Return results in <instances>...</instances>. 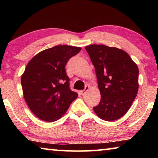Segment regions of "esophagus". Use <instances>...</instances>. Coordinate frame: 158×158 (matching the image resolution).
I'll list each match as a JSON object with an SVG mask.
<instances>
[{"label": "esophagus", "instance_id": "obj_1", "mask_svg": "<svg viewBox=\"0 0 158 158\" xmlns=\"http://www.w3.org/2000/svg\"><path fill=\"white\" fill-rule=\"evenodd\" d=\"M89 89H90V87L89 86V85H86V86L85 87V89H84V90H82L81 91V94L82 95H84L85 93H86V92L88 91V90H89Z\"/></svg>", "mask_w": 158, "mask_h": 158}]
</instances>
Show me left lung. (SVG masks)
I'll return each instance as SVG.
<instances>
[{"label": "left lung", "mask_w": 158, "mask_h": 158, "mask_svg": "<svg viewBox=\"0 0 158 158\" xmlns=\"http://www.w3.org/2000/svg\"><path fill=\"white\" fill-rule=\"evenodd\" d=\"M85 49L95 67L101 94L100 103L93 110L101 119L116 121L127 113L137 97L138 67L118 48L91 44Z\"/></svg>", "instance_id": "1"}]
</instances>
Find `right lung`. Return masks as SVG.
I'll return each instance as SVG.
<instances>
[{
  "label": "right lung",
  "mask_w": 158,
  "mask_h": 158,
  "mask_svg": "<svg viewBox=\"0 0 158 158\" xmlns=\"http://www.w3.org/2000/svg\"><path fill=\"white\" fill-rule=\"evenodd\" d=\"M81 47L58 45L42 51L29 61L21 75L23 97L38 118L53 122L60 118L78 96L69 89L65 67Z\"/></svg>",
  "instance_id": "obj_1"
}]
</instances>
